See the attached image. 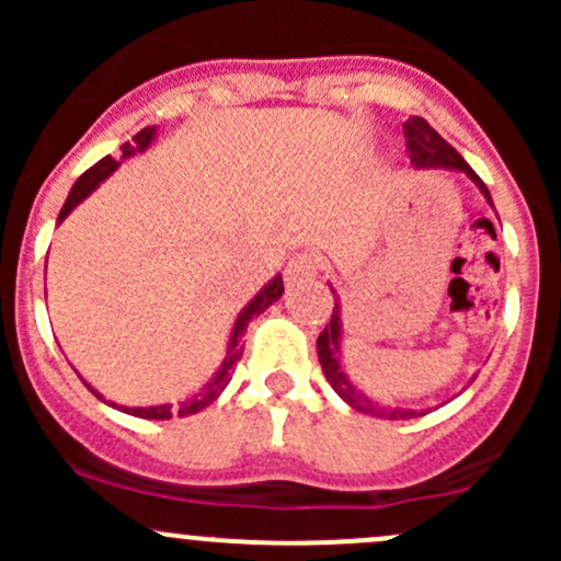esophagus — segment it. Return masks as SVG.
I'll list each match as a JSON object with an SVG mask.
<instances>
[{
    "label": "esophagus",
    "instance_id": "esophagus-1",
    "mask_svg": "<svg viewBox=\"0 0 561 561\" xmlns=\"http://www.w3.org/2000/svg\"><path fill=\"white\" fill-rule=\"evenodd\" d=\"M317 268H320V263H317L314 254H309V252L296 254V257H293L285 268L287 287H298V285H304V282H309L312 276H317Z\"/></svg>",
    "mask_w": 561,
    "mask_h": 561
}]
</instances>
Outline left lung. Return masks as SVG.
I'll return each instance as SVG.
<instances>
[{
    "instance_id": "8db88e82",
    "label": "left lung",
    "mask_w": 561,
    "mask_h": 561,
    "mask_svg": "<svg viewBox=\"0 0 561 561\" xmlns=\"http://www.w3.org/2000/svg\"><path fill=\"white\" fill-rule=\"evenodd\" d=\"M404 138H407V149H410V162L415 168H454V171L467 173L469 179L478 184V190L483 192L485 201L491 203L489 186L480 181V175L472 171V168L463 162V157L458 154L454 146L421 116H410L404 122ZM494 206V203H491ZM339 342H342V322H339V304L333 307L331 322L322 328V333L317 336V358H320L322 375L325 380L331 382V388L347 401L353 410L364 412V415H375V417H386V421H410V417L426 415V412H415V410H399V407H382L377 401H371L369 396L360 393L353 382L344 377L342 366H339Z\"/></svg>"
}]
</instances>
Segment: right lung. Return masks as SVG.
<instances>
[{"mask_svg": "<svg viewBox=\"0 0 561 561\" xmlns=\"http://www.w3.org/2000/svg\"><path fill=\"white\" fill-rule=\"evenodd\" d=\"M151 140H154V127H144L138 135H135L133 144H124L122 146V160L133 157L135 151H144L146 146L151 144ZM116 168H118V162L113 160V157H103V160H100L98 165L89 168V171L76 181V186H72V190H70V195H67L65 206H61V211H59V222L67 217V214L72 211V208L78 206V203L83 201V197L89 195V192L98 190L100 181L107 179V175L116 171ZM282 293H285V285H282V276H274V279H271L268 285H265L263 290H260L257 296H254L252 301L247 304V309L239 314V320H236L233 333H230L228 358L222 360V366H219V371H217V375H214V380L208 382V386L203 388L201 393H195V396H192V399H186L184 404H181L179 417L195 415V412H201L203 407H208V404H211V401L219 399V393H222V390L228 388L230 377H233L236 364H239L241 355H244V344H241V336H244L249 320H252V317H257L260 312H265V309H268L271 304L279 301ZM89 388H92V386H89ZM92 393L98 396V399H103V396H100L94 388H92ZM105 404L116 407V404H113V401H105ZM118 410L129 412V415H135V417H146V421H168V417H173V407L171 404H160V407H118Z\"/></svg>", "mask_w": 561, "mask_h": 561, "instance_id": "1", "label": "right lung"}]
</instances>
